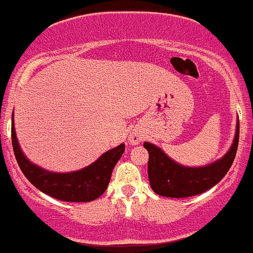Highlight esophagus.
<instances>
[{"label": "esophagus", "mask_w": 253, "mask_h": 253, "mask_svg": "<svg viewBox=\"0 0 253 253\" xmlns=\"http://www.w3.org/2000/svg\"><path fill=\"white\" fill-rule=\"evenodd\" d=\"M128 142L132 145H137L142 142V133L139 131H132L128 136Z\"/></svg>", "instance_id": "obj_1"}]
</instances>
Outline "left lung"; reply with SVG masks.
<instances>
[{
    "label": "left lung",
    "instance_id": "left-lung-1",
    "mask_svg": "<svg viewBox=\"0 0 253 253\" xmlns=\"http://www.w3.org/2000/svg\"><path fill=\"white\" fill-rule=\"evenodd\" d=\"M240 126L236 125L235 137L229 152L221 159L201 168L181 165L168 157L159 147L144 142L149 153L148 178L152 190L163 197L185 198L200 195L215 186L229 171L235 159L239 145Z\"/></svg>",
    "mask_w": 253,
    "mask_h": 253
}]
</instances>
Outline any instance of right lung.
<instances>
[{
    "instance_id": "obj_1",
    "label": "right lung",
    "mask_w": 253,
    "mask_h": 253,
    "mask_svg": "<svg viewBox=\"0 0 253 253\" xmlns=\"http://www.w3.org/2000/svg\"><path fill=\"white\" fill-rule=\"evenodd\" d=\"M12 145L20 170L42 192L65 202H90L108 188L111 172L125 152V144L104 153L93 164L73 172H52L30 163L22 152L12 114Z\"/></svg>"
}]
</instances>
